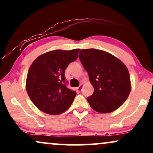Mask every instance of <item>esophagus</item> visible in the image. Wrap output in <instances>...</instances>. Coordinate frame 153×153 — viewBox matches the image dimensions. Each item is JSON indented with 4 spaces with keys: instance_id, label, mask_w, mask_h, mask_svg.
Returning a JSON list of instances; mask_svg holds the SVG:
<instances>
[{
    "instance_id": "1",
    "label": "esophagus",
    "mask_w": 153,
    "mask_h": 153,
    "mask_svg": "<svg viewBox=\"0 0 153 153\" xmlns=\"http://www.w3.org/2000/svg\"><path fill=\"white\" fill-rule=\"evenodd\" d=\"M83 87H84V85H83L82 84H81L80 85H79V86L78 87V88H77V89H78V91H81L83 89Z\"/></svg>"
}]
</instances>
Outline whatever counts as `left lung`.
Segmentation results:
<instances>
[{
  "label": "left lung",
  "mask_w": 153,
  "mask_h": 153,
  "mask_svg": "<svg viewBox=\"0 0 153 153\" xmlns=\"http://www.w3.org/2000/svg\"><path fill=\"white\" fill-rule=\"evenodd\" d=\"M79 59L94 88L87 100L99 113L112 112L126 101L131 89L129 72L114 55L98 49H82Z\"/></svg>",
  "instance_id": "1"
}]
</instances>
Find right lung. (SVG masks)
Listing matches in <instances>:
<instances>
[{
	"label": "right lung",
	"instance_id": "1",
	"mask_svg": "<svg viewBox=\"0 0 153 153\" xmlns=\"http://www.w3.org/2000/svg\"><path fill=\"white\" fill-rule=\"evenodd\" d=\"M79 50L49 51L39 55L31 65L26 89L41 111L57 115L71 106L76 93L65 85V72L69 63L77 59Z\"/></svg>",
	"mask_w": 153,
	"mask_h": 153
}]
</instances>
